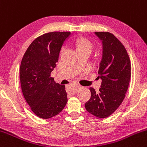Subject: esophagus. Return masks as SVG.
Instances as JSON below:
<instances>
[{"label": "esophagus", "instance_id": "obj_1", "mask_svg": "<svg viewBox=\"0 0 147 147\" xmlns=\"http://www.w3.org/2000/svg\"><path fill=\"white\" fill-rule=\"evenodd\" d=\"M80 87H81V86H80V85H78V84L74 85V90H75V91H77V90H78Z\"/></svg>", "mask_w": 147, "mask_h": 147}]
</instances>
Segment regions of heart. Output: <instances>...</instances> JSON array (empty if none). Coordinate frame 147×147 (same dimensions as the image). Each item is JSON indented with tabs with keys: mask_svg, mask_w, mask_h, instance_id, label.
Instances as JSON below:
<instances>
[{
	"mask_svg": "<svg viewBox=\"0 0 147 147\" xmlns=\"http://www.w3.org/2000/svg\"><path fill=\"white\" fill-rule=\"evenodd\" d=\"M74 45H75L77 52L83 51H89L91 52L93 49V43L90 40L84 37L77 38L74 42ZM63 49H64L63 48L61 49V52L63 51Z\"/></svg>",
	"mask_w": 147,
	"mask_h": 147,
	"instance_id": "obj_1",
	"label": "heart"
}]
</instances>
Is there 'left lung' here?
Here are the masks:
<instances>
[{
	"mask_svg": "<svg viewBox=\"0 0 147 147\" xmlns=\"http://www.w3.org/2000/svg\"><path fill=\"white\" fill-rule=\"evenodd\" d=\"M102 41V57L98 66L100 88H90V100L85 104L89 113L99 118L111 115L123 101L131 77V63L126 49L108 32H96Z\"/></svg>",
	"mask_w": 147,
	"mask_h": 147,
	"instance_id": "left-lung-1",
	"label": "left lung"
}]
</instances>
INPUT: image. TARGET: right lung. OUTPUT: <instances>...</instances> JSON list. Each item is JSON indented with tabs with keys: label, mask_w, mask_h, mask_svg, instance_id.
I'll return each mask as SVG.
<instances>
[{
	"label": "right lung",
	"mask_w": 147,
	"mask_h": 147,
	"mask_svg": "<svg viewBox=\"0 0 147 147\" xmlns=\"http://www.w3.org/2000/svg\"><path fill=\"white\" fill-rule=\"evenodd\" d=\"M70 32H51L37 37L28 47L21 61L20 79L25 100L32 111L42 119L61 113L67 102L65 86L51 77L59 52Z\"/></svg>",
	"instance_id": "add662e5"
}]
</instances>
